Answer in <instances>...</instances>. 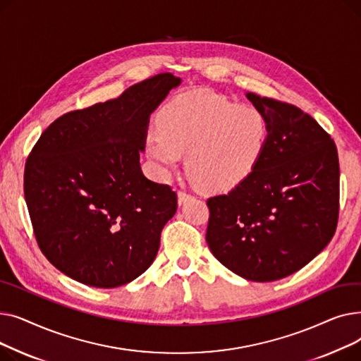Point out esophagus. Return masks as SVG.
Wrapping results in <instances>:
<instances>
[{
  "label": "esophagus",
  "mask_w": 361,
  "mask_h": 361,
  "mask_svg": "<svg viewBox=\"0 0 361 361\" xmlns=\"http://www.w3.org/2000/svg\"><path fill=\"white\" fill-rule=\"evenodd\" d=\"M193 196L190 195V193H187V192H183V190H180L178 192V203L180 204H183V203H185L187 200H190Z\"/></svg>",
  "instance_id": "obj_1"
}]
</instances>
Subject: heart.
Instances as JSON below:
<instances>
[{
    "label": "heart",
    "mask_w": 361,
    "mask_h": 361,
    "mask_svg": "<svg viewBox=\"0 0 361 361\" xmlns=\"http://www.w3.org/2000/svg\"><path fill=\"white\" fill-rule=\"evenodd\" d=\"M268 124L252 106H237L219 94H185L166 105L159 131L146 136L147 154L173 169L187 157V171L204 190L224 192L250 176L267 145Z\"/></svg>",
    "instance_id": "b5f03b06"
}]
</instances>
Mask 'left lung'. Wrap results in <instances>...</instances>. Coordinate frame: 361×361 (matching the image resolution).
<instances>
[{"mask_svg": "<svg viewBox=\"0 0 361 361\" xmlns=\"http://www.w3.org/2000/svg\"><path fill=\"white\" fill-rule=\"evenodd\" d=\"M268 137L250 176L209 197L206 241L234 274L255 282L286 278L332 240L339 214L335 142L295 105L247 93Z\"/></svg>", "mask_w": 361, "mask_h": 361, "instance_id": "obj_1", "label": "left lung"}]
</instances>
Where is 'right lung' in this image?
I'll return each mask as SVG.
<instances>
[{
	"label": "right lung",
	"instance_id": "right-lung-1",
	"mask_svg": "<svg viewBox=\"0 0 361 361\" xmlns=\"http://www.w3.org/2000/svg\"><path fill=\"white\" fill-rule=\"evenodd\" d=\"M181 79L133 85L117 99L56 118L25 166V199L41 252L67 276L116 288L157 257L177 193L140 168L149 116Z\"/></svg>",
	"mask_w": 361,
	"mask_h": 361
}]
</instances>
